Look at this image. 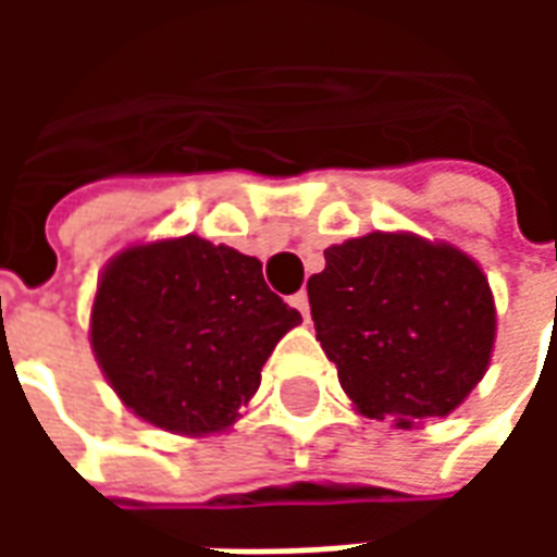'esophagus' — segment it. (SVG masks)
<instances>
[{"mask_svg":"<svg viewBox=\"0 0 557 557\" xmlns=\"http://www.w3.org/2000/svg\"><path fill=\"white\" fill-rule=\"evenodd\" d=\"M289 304L304 315V322H310V298H307V292H298V295H292Z\"/></svg>","mask_w":557,"mask_h":557,"instance_id":"34e87169","label":"esophagus"}]
</instances>
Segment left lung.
<instances>
[{
  "instance_id": "1",
  "label": "left lung",
  "mask_w": 557,
  "mask_h": 557,
  "mask_svg": "<svg viewBox=\"0 0 557 557\" xmlns=\"http://www.w3.org/2000/svg\"><path fill=\"white\" fill-rule=\"evenodd\" d=\"M315 339L361 414L397 426L444 418L492 358L495 304L474 259L409 232H370L325 250L307 283Z\"/></svg>"
}]
</instances>
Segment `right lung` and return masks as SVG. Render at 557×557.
<instances>
[{
    "label": "right lung",
    "mask_w": 557,
    "mask_h": 557,
    "mask_svg": "<svg viewBox=\"0 0 557 557\" xmlns=\"http://www.w3.org/2000/svg\"><path fill=\"white\" fill-rule=\"evenodd\" d=\"M301 313L268 289L262 262L196 235L137 244L103 268L91 349L127 409L151 426H232Z\"/></svg>",
    "instance_id": "add662e5"
}]
</instances>
